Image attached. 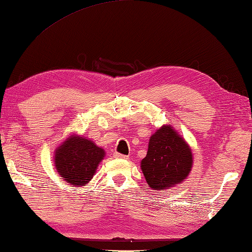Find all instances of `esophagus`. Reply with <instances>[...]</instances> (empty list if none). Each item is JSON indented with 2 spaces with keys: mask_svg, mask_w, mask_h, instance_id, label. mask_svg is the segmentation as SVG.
<instances>
[{
  "mask_svg": "<svg viewBox=\"0 0 252 252\" xmlns=\"http://www.w3.org/2000/svg\"><path fill=\"white\" fill-rule=\"evenodd\" d=\"M114 158L126 159V158H128V156H127V155H123V154H121V153H115V154H114Z\"/></svg>",
  "mask_w": 252,
  "mask_h": 252,
  "instance_id": "1",
  "label": "esophagus"
}]
</instances>
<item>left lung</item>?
I'll return each mask as SVG.
<instances>
[{"instance_id":"left-lung-1","label":"left lung","mask_w":252,"mask_h":252,"mask_svg":"<svg viewBox=\"0 0 252 252\" xmlns=\"http://www.w3.org/2000/svg\"><path fill=\"white\" fill-rule=\"evenodd\" d=\"M192 151L172 126L164 125L151 136L141 168L148 187L159 191L175 187L191 172Z\"/></svg>"}]
</instances>
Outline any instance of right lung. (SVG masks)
I'll return each mask as SVG.
<instances>
[{
	"label": "right lung",
	"instance_id": "right-lung-1",
	"mask_svg": "<svg viewBox=\"0 0 252 252\" xmlns=\"http://www.w3.org/2000/svg\"><path fill=\"white\" fill-rule=\"evenodd\" d=\"M104 158V148L82 136L71 135L56 150L55 166L65 182L79 188L93 179Z\"/></svg>",
	"mask_w": 252,
	"mask_h": 252
}]
</instances>
